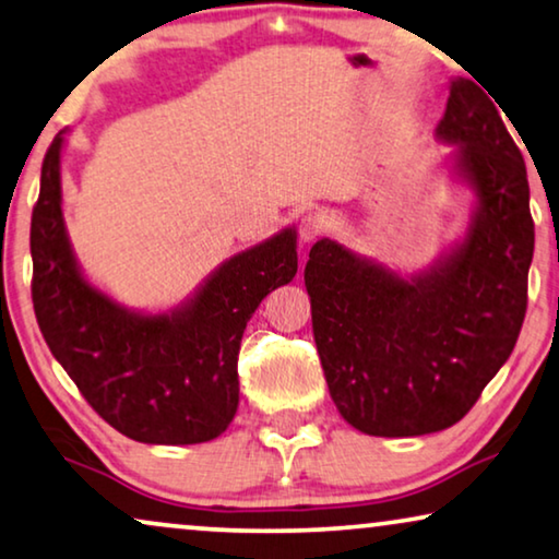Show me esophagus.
I'll use <instances>...</instances> for the list:
<instances>
[{"label": "esophagus", "mask_w": 559, "mask_h": 559, "mask_svg": "<svg viewBox=\"0 0 559 559\" xmlns=\"http://www.w3.org/2000/svg\"><path fill=\"white\" fill-rule=\"evenodd\" d=\"M324 233H326V217L319 215V212H309V215H304L301 225H298V235H301L304 242H313Z\"/></svg>", "instance_id": "esophagus-1"}]
</instances>
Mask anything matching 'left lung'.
<instances>
[{
    "label": "left lung",
    "mask_w": 559,
    "mask_h": 559,
    "mask_svg": "<svg viewBox=\"0 0 559 559\" xmlns=\"http://www.w3.org/2000/svg\"><path fill=\"white\" fill-rule=\"evenodd\" d=\"M438 136L461 144L478 212L443 265L413 281L332 240L304 281L313 340L342 418L367 436L407 438L459 423L512 355L526 313L534 219L524 156L474 81L451 85Z\"/></svg>",
    "instance_id": "obj_1"
}]
</instances>
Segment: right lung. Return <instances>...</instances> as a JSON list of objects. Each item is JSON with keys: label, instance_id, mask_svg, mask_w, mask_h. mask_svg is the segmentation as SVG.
I'll return each instance as SVG.
<instances>
[{"label": "right lung", "instance_id": "obj_1", "mask_svg": "<svg viewBox=\"0 0 559 559\" xmlns=\"http://www.w3.org/2000/svg\"><path fill=\"white\" fill-rule=\"evenodd\" d=\"M60 146L43 159L33 207V304L52 357L119 433L187 445L217 438L238 411V352L258 304L296 276V238L235 255L185 311L136 317L91 288L75 269L60 212Z\"/></svg>", "mask_w": 559, "mask_h": 559}]
</instances>
